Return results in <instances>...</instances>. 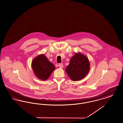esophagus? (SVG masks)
<instances>
[{
    "label": "esophagus",
    "mask_w": 123,
    "mask_h": 123,
    "mask_svg": "<svg viewBox=\"0 0 123 123\" xmlns=\"http://www.w3.org/2000/svg\"><path fill=\"white\" fill-rule=\"evenodd\" d=\"M59 67L60 68H63V64H62V63H60V64H59Z\"/></svg>",
    "instance_id": "1"
}]
</instances>
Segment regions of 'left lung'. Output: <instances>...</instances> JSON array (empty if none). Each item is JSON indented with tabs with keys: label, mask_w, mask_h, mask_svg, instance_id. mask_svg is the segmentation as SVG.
I'll return each instance as SVG.
<instances>
[{
	"label": "left lung",
	"mask_w": 123,
	"mask_h": 123,
	"mask_svg": "<svg viewBox=\"0 0 123 123\" xmlns=\"http://www.w3.org/2000/svg\"><path fill=\"white\" fill-rule=\"evenodd\" d=\"M90 67V62L86 56L81 53H75L65 71L72 81H76L83 79L87 74Z\"/></svg>",
	"instance_id": "obj_1"
}]
</instances>
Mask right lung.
Here are the masks:
<instances>
[{"label": "right lung", "instance_id": "add662e5", "mask_svg": "<svg viewBox=\"0 0 123 123\" xmlns=\"http://www.w3.org/2000/svg\"><path fill=\"white\" fill-rule=\"evenodd\" d=\"M32 68L36 76L43 81L47 80L55 68L43 54L38 55L33 60Z\"/></svg>", "mask_w": 123, "mask_h": 123}]
</instances>
